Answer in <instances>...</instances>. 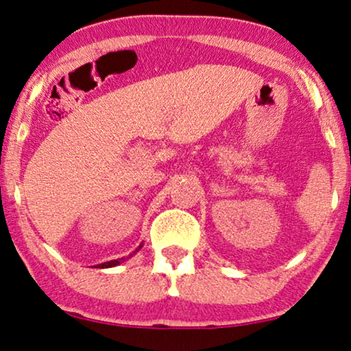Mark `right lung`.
I'll use <instances>...</instances> for the list:
<instances>
[{
  "mask_svg": "<svg viewBox=\"0 0 351 351\" xmlns=\"http://www.w3.org/2000/svg\"><path fill=\"white\" fill-rule=\"evenodd\" d=\"M141 248H142V245L138 247L134 253H137L138 250H141ZM134 253H132V254H134ZM132 254H130V256H132ZM120 261H125V259L121 258V259H114V261H109V263H104V264H99V265H97V269H108V267H114V265H117V264H120Z\"/></svg>",
  "mask_w": 351,
  "mask_h": 351,
  "instance_id": "add662e5",
  "label": "right lung"
}]
</instances>
